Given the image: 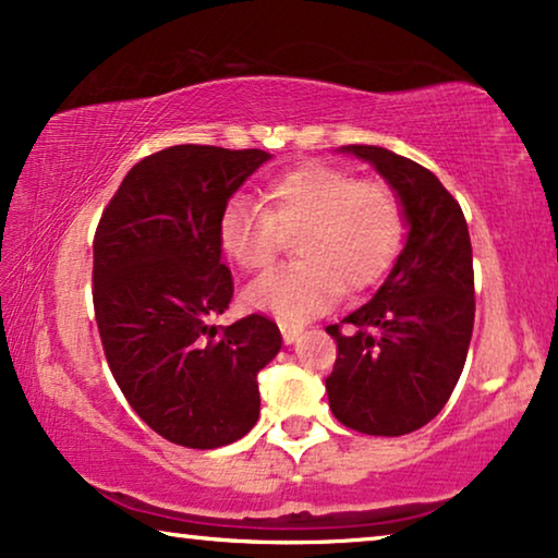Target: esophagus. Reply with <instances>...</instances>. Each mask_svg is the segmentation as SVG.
Segmentation results:
<instances>
[{"label": "esophagus", "instance_id": "obj_1", "mask_svg": "<svg viewBox=\"0 0 558 558\" xmlns=\"http://www.w3.org/2000/svg\"><path fill=\"white\" fill-rule=\"evenodd\" d=\"M279 330H281V338H284L287 345H294V342L300 340V335H302L300 325H279Z\"/></svg>", "mask_w": 558, "mask_h": 558}]
</instances>
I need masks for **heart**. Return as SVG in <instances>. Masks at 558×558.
Returning <instances> with one entry per match:
<instances>
[{"instance_id":"obj_1","label":"heart","mask_w":558,"mask_h":558,"mask_svg":"<svg viewBox=\"0 0 558 558\" xmlns=\"http://www.w3.org/2000/svg\"><path fill=\"white\" fill-rule=\"evenodd\" d=\"M262 204L235 197L220 213L218 243L241 271H266L284 235L300 262L266 274L243 292L248 310L302 323L330 310L342 289L363 292L388 271L401 246L396 195L340 167L307 162L271 178Z\"/></svg>"}]
</instances>
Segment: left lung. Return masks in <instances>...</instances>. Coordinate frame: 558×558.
<instances>
[{
  "label": "left lung",
  "mask_w": 558,
  "mask_h": 558,
  "mask_svg": "<svg viewBox=\"0 0 558 558\" xmlns=\"http://www.w3.org/2000/svg\"><path fill=\"white\" fill-rule=\"evenodd\" d=\"M393 190L407 241L368 304L330 325L338 361L325 378L340 424L373 437L422 429L462 376L475 323V274L460 203L426 167L373 144L340 147Z\"/></svg>",
  "instance_id": "8db88e82"
}]
</instances>
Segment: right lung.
I'll list each match as a JSON object with an SVG mask.
<instances>
[{
    "label": "right lung",
    "instance_id": "obj_1",
    "mask_svg": "<svg viewBox=\"0 0 558 558\" xmlns=\"http://www.w3.org/2000/svg\"><path fill=\"white\" fill-rule=\"evenodd\" d=\"M271 155L178 144L121 182L94 239V307L121 393L159 437L193 449L241 439L258 418L256 373L281 350L279 327L248 315L220 327L233 277L218 220Z\"/></svg>",
    "mask_w": 558,
    "mask_h": 558
}]
</instances>
